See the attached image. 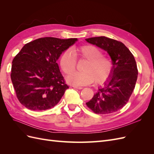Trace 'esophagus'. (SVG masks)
Returning <instances> with one entry per match:
<instances>
[{
    "mask_svg": "<svg viewBox=\"0 0 154 154\" xmlns=\"http://www.w3.org/2000/svg\"><path fill=\"white\" fill-rule=\"evenodd\" d=\"M72 87L75 88H78V89H82L83 88L82 87H78V86H72Z\"/></svg>",
    "mask_w": 154,
    "mask_h": 154,
    "instance_id": "34e87169",
    "label": "esophagus"
}]
</instances>
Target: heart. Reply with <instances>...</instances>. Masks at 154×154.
Returning <instances> with one entry per match:
<instances>
[{
	"instance_id": "heart-1",
	"label": "heart",
	"mask_w": 154,
	"mask_h": 154,
	"mask_svg": "<svg viewBox=\"0 0 154 154\" xmlns=\"http://www.w3.org/2000/svg\"><path fill=\"white\" fill-rule=\"evenodd\" d=\"M73 52L69 49L63 51L60 58L62 71L67 74L72 72L76 67L77 60H86L82 72H75L67 77V81L75 86L90 84L94 81L102 84L110 78L113 69L112 60L102 55L101 51L96 46L88 44L74 48Z\"/></svg>"
}]
</instances>
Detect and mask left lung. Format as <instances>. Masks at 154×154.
Wrapping results in <instances>:
<instances>
[{"mask_svg":"<svg viewBox=\"0 0 154 154\" xmlns=\"http://www.w3.org/2000/svg\"><path fill=\"white\" fill-rule=\"evenodd\" d=\"M85 40L87 42L107 51L113 63L109 80L99 88L86 105L95 114L114 113L127 103L132 94L138 75L136 60L122 42L105 36Z\"/></svg>","mask_w":154,"mask_h":154,"instance_id":"1","label":"left lung"}]
</instances>
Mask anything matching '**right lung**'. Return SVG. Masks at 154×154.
Here are the masks:
<instances>
[{"instance_id":"1","label":"right lung","mask_w":154,"mask_h":154,"mask_svg":"<svg viewBox=\"0 0 154 154\" xmlns=\"http://www.w3.org/2000/svg\"><path fill=\"white\" fill-rule=\"evenodd\" d=\"M77 38L44 37L26 44L12 62L11 79L17 99L40 111L57 105L69 88L57 60Z\"/></svg>"}]
</instances>
